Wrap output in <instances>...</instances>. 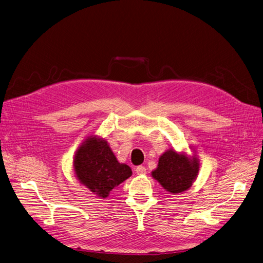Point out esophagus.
<instances>
[{
  "mask_svg": "<svg viewBox=\"0 0 263 263\" xmlns=\"http://www.w3.org/2000/svg\"><path fill=\"white\" fill-rule=\"evenodd\" d=\"M135 171L139 175H145L146 174V167L143 166V165H139L138 167H136Z\"/></svg>",
  "mask_w": 263,
  "mask_h": 263,
  "instance_id": "1",
  "label": "esophagus"
}]
</instances>
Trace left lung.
Returning a JSON list of instances; mask_svg holds the SVG:
<instances>
[{
  "label": "left lung",
  "mask_w": 263,
  "mask_h": 263,
  "mask_svg": "<svg viewBox=\"0 0 263 263\" xmlns=\"http://www.w3.org/2000/svg\"><path fill=\"white\" fill-rule=\"evenodd\" d=\"M200 168L197 156L189 157L185 153L167 149L159 158L158 166L152 176L167 192L178 195L188 190L197 179Z\"/></svg>",
  "instance_id": "1"
}]
</instances>
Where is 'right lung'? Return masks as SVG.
Returning <instances> with one entry per match:
<instances>
[{"label": "right lung", "instance_id": "add662e5", "mask_svg": "<svg viewBox=\"0 0 263 263\" xmlns=\"http://www.w3.org/2000/svg\"><path fill=\"white\" fill-rule=\"evenodd\" d=\"M73 167L79 182L102 199L132 175L131 167L118 162L107 142L95 135L88 136L78 147Z\"/></svg>", "mask_w": 263, "mask_h": 263}]
</instances>
